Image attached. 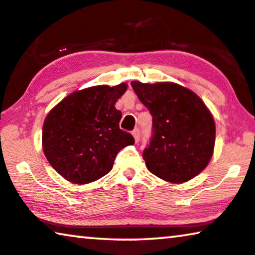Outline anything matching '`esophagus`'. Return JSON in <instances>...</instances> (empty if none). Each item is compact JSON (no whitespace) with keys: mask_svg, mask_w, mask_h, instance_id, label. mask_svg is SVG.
Listing matches in <instances>:
<instances>
[{"mask_svg":"<svg viewBox=\"0 0 255 255\" xmlns=\"http://www.w3.org/2000/svg\"><path fill=\"white\" fill-rule=\"evenodd\" d=\"M131 134H132V136H134L135 142H138L139 141V130H138V129H134Z\"/></svg>","mask_w":255,"mask_h":255,"instance_id":"esophagus-1","label":"esophagus"}]
</instances>
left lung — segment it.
I'll return each mask as SVG.
<instances>
[{"instance_id":"obj_1","label":"left lung","mask_w":255,"mask_h":255,"mask_svg":"<svg viewBox=\"0 0 255 255\" xmlns=\"http://www.w3.org/2000/svg\"><path fill=\"white\" fill-rule=\"evenodd\" d=\"M132 90L152 116V138L143 152L146 168L172 184L202 172L214 153V118L202 99L172 82H131Z\"/></svg>"}]
</instances>
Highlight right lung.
<instances>
[{
	"label": "right lung",
	"mask_w": 255,
	"mask_h": 255,
	"mask_svg": "<svg viewBox=\"0 0 255 255\" xmlns=\"http://www.w3.org/2000/svg\"><path fill=\"white\" fill-rule=\"evenodd\" d=\"M127 84L96 85L74 91L49 111L42 127V149L48 163L66 180L82 185L112 170L118 152L134 144L121 130L123 114L116 103Z\"/></svg>",
	"instance_id": "add662e5"
}]
</instances>
